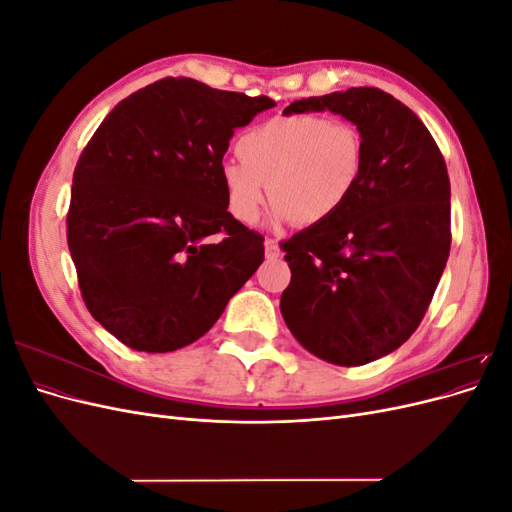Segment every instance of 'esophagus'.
Masks as SVG:
<instances>
[{"instance_id": "obj_1", "label": "esophagus", "mask_w": 512, "mask_h": 512, "mask_svg": "<svg viewBox=\"0 0 512 512\" xmlns=\"http://www.w3.org/2000/svg\"><path fill=\"white\" fill-rule=\"evenodd\" d=\"M265 254H267V258H277L282 254V250H280V243H277L275 239H265Z\"/></svg>"}]
</instances>
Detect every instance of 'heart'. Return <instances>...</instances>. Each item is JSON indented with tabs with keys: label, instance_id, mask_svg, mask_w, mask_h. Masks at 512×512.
<instances>
[{
	"label": "heart",
	"instance_id": "obj_1",
	"mask_svg": "<svg viewBox=\"0 0 512 512\" xmlns=\"http://www.w3.org/2000/svg\"><path fill=\"white\" fill-rule=\"evenodd\" d=\"M237 151L241 160H224L220 179L230 213L245 224L260 215L267 185L275 224H329L348 207L365 166L359 130L309 113L258 123L239 138Z\"/></svg>",
	"mask_w": 512,
	"mask_h": 512
}]
</instances>
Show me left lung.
<instances>
[{"label": "left lung", "instance_id": "8db88e82", "mask_svg": "<svg viewBox=\"0 0 512 512\" xmlns=\"http://www.w3.org/2000/svg\"><path fill=\"white\" fill-rule=\"evenodd\" d=\"M342 115L365 166L348 207L282 243L290 284L280 309L318 359L354 367L397 350L421 324L451 250V181L406 104L376 87L292 102L286 113Z\"/></svg>", "mask_w": 512, "mask_h": 512}]
</instances>
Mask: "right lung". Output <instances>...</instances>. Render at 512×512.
I'll return each mask as SVG.
<instances>
[{"mask_svg":"<svg viewBox=\"0 0 512 512\" xmlns=\"http://www.w3.org/2000/svg\"><path fill=\"white\" fill-rule=\"evenodd\" d=\"M273 106L177 76L121 100L91 136L68 247L87 309L121 344L196 342L260 267L265 239L232 218L220 166L235 130Z\"/></svg>","mask_w":512,"mask_h":512,"instance_id":"obj_1","label":"right lung"}]
</instances>
